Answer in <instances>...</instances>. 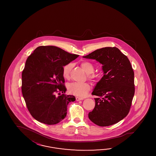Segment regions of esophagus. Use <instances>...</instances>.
Wrapping results in <instances>:
<instances>
[{
	"label": "esophagus",
	"mask_w": 156,
	"mask_h": 156,
	"mask_svg": "<svg viewBox=\"0 0 156 156\" xmlns=\"http://www.w3.org/2000/svg\"><path fill=\"white\" fill-rule=\"evenodd\" d=\"M76 101H81V100H83V98H80V97H76Z\"/></svg>",
	"instance_id": "obj_1"
}]
</instances>
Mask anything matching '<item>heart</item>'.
Segmentation results:
<instances>
[{
	"label": "heart",
	"instance_id": "obj_1",
	"mask_svg": "<svg viewBox=\"0 0 156 156\" xmlns=\"http://www.w3.org/2000/svg\"><path fill=\"white\" fill-rule=\"evenodd\" d=\"M80 66L82 69L87 73V77L93 82H97L98 79V76L93 72L94 67L90 62L82 61L80 63ZM73 65L71 63H68L63 66L62 70V75L65 78H68L70 76ZM67 89L69 93L82 97L85 96L90 90V86L88 83H78L72 82L67 85Z\"/></svg>",
	"mask_w": 156,
	"mask_h": 156
}]
</instances>
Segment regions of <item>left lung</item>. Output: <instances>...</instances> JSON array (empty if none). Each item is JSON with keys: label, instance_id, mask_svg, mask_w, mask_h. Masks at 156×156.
<instances>
[{"label": "left lung", "instance_id": "1", "mask_svg": "<svg viewBox=\"0 0 156 156\" xmlns=\"http://www.w3.org/2000/svg\"><path fill=\"white\" fill-rule=\"evenodd\" d=\"M83 57L99 62L104 73L92 93L97 98L89 118L99 126L118 122L129 113L135 92L134 73L128 57L115 47H104Z\"/></svg>", "mask_w": 156, "mask_h": 156}]
</instances>
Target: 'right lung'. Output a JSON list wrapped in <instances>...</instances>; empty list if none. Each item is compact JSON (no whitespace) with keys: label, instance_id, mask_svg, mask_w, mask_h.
<instances>
[{"label":"right lung","instance_id":"obj_1","mask_svg":"<svg viewBox=\"0 0 156 156\" xmlns=\"http://www.w3.org/2000/svg\"><path fill=\"white\" fill-rule=\"evenodd\" d=\"M78 56L56 46H41L27 58L22 92L30 113L39 122L55 125L66 117L68 104L76 98L65 94L62 70Z\"/></svg>","mask_w":156,"mask_h":156}]
</instances>
